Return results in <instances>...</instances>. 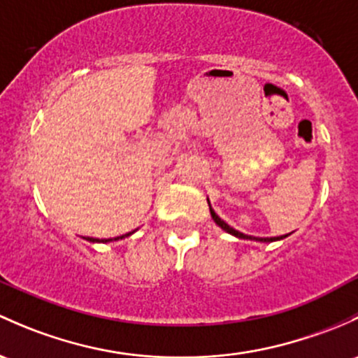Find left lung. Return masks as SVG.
Here are the masks:
<instances>
[{
    "label": "left lung",
    "instance_id": "left-lung-1",
    "mask_svg": "<svg viewBox=\"0 0 358 358\" xmlns=\"http://www.w3.org/2000/svg\"><path fill=\"white\" fill-rule=\"evenodd\" d=\"M208 204H209V210H210V217H213L214 220V223L217 224V227H220L221 229H224V231L227 233H229V235H233V236H236V238H243V240H254V242H262V243H271V242H278V240H283V238H287L288 235H281V236H268V238H261V236H250V235H245V233H240L238 229H235V228H231L229 227L228 223H224L223 220H221L220 216H217L216 213H214V209L210 208V202H209V199H208Z\"/></svg>",
    "mask_w": 358,
    "mask_h": 358
}]
</instances>
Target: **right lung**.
I'll return each mask as SVG.
<instances>
[{"mask_svg": "<svg viewBox=\"0 0 358 358\" xmlns=\"http://www.w3.org/2000/svg\"><path fill=\"white\" fill-rule=\"evenodd\" d=\"M131 233H135V231H130V233H127V235H122V236H115V238H104V240H99V238H85V240H89V242H92V243H110V242H116V240L125 238V236H130Z\"/></svg>", "mask_w": 358, "mask_h": 358, "instance_id": "1", "label": "right lung"}]
</instances>
